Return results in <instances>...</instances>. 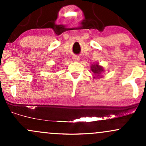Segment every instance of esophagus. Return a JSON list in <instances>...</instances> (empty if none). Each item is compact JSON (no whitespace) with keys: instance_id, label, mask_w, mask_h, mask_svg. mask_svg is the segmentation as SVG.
I'll use <instances>...</instances> for the list:
<instances>
[{"instance_id":"obj_1","label":"esophagus","mask_w":146,"mask_h":146,"mask_svg":"<svg viewBox=\"0 0 146 146\" xmlns=\"http://www.w3.org/2000/svg\"><path fill=\"white\" fill-rule=\"evenodd\" d=\"M73 60H74L75 62H78L80 60V57H79L78 56H74L73 57Z\"/></svg>"}]
</instances>
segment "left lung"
I'll return each mask as SVG.
<instances>
[{"label":"left lung","mask_w":146,"mask_h":146,"mask_svg":"<svg viewBox=\"0 0 146 146\" xmlns=\"http://www.w3.org/2000/svg\"><path fill=\"white\" fill-rule=\"evenodd\" d=\"M90 70H91L92 71H93V73H94L95 74L96 73V74H98V73H100L101 71H103V68L101 66H99L98 64H92V66H90Z\"/></svg>","instance_id":"1"}]
</instances>
